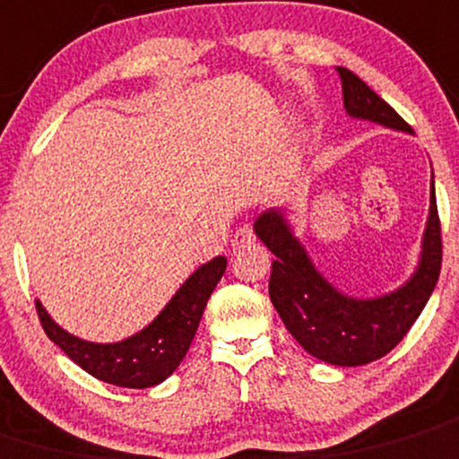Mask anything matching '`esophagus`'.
Returning <instances> with one entry per match:
<instances>
[{
  "instance_id": "1",
  "label": "esophagus",
  "mask_w": 459,
  "mask_h": 459,
  "mask_svg": "<svg viewBox=\"0 0 459 459\" xmlns=\"http://www.w3.org/2000/svg\"><path fill=\"white\" fill-rule=\"evenodd\" d=\"M255 242V233H253L251 226H242V229L235 230L233 235V247L239 248V247H247V244H253Z\"/></svg>"
}]
</instances>
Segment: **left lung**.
I'll return each instance as SVG.
<instances>
[{
  "label": "left lung",
  "mask_w": 459,
  "mask_h": 459,
  "mask_svg": "<svg viewBox=\"0 0 459 459\" xmlns=\"http://www.w3.org/2000/svg\"><path fill=\"white\" fill-rule=\"evenodd\" d=\"M336 71L341 75L342 105L350 117L412 134V127L357 74L345 66H336ZM253 230L275 255L271 262L269 296L284 327L311 357L332 366H366L397 348L420 318L442 269V229L435 186L430 190V211L417 271L406 284L379 298L363 300L332 287L298 242L282 208L262 212Z\"/></svg>",
  "instance_id": "8db88e82"
}]
</instances>
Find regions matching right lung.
Instances as JSON below:
<instances>
[{"instance_id":"right-lung-1","label":"right lung","mask_w":459,"mask_h":459,"mask_svg":"<svg viewBox=\"0 0 459 459\" xmlns=\"http://www.w3.org/2000/svg\"><path fill=\"white\" fill-rule=\"evenodd\" d=\"M224 271V255L199 266L148 327L118 342L82 341L62 329L39 300H35V309L47 336L84 372L121 388H152L184 361L208 298Z\"/></svg>"}]
</instances>
